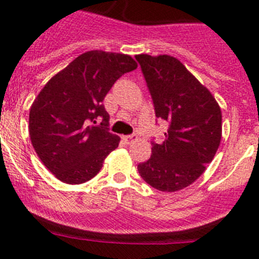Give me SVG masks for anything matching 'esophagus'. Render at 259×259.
I'll list each match as a JSON object with an SVG mask.
<instances>
[{"instance_id":"34e87169","label":"esophagus","mask_w":259,"mask_h":259,"mask_svg":"<svg viewBox=\"0 0 259 259\" xmlns=\"http://www.w3.org/2000/svg\"><path fill=\"white\" fill-rule=\"evenodd\" d=\"M123 140L125 141V144H131L136 140V135H127V136H123Z\"/></svg>"}]
</instances>
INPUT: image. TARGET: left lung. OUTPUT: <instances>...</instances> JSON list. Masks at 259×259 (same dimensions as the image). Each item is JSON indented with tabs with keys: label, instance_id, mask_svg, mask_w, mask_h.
<instances>
[{
	"label": "left lung",
	"instance_id": "8db88e82",
	"mask_svg": "<svg viewBox=\"0 0 259 259\" xmlns=\"http://www.w3.org/2000/svg\"><path fill=\"white\" fill-rule=\"evenodd\" d=\"M155 116L168 122L161 144L137 166L153 188L175 192L197 180L212 161L222 139V111L206 87L171 56L139 54Z\"/></svg>",
	"mask_w": 259,
	"mask_h": 259
}]
</instances>
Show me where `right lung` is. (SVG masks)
Masks as SVG:
<instances>
[{
	"instance_id": "1",
	"label": "right lung",
	"mask_w": 259,
	"mask_h": 259,
	"mask_svg": "<svg viewBox=\"0 0 259 259\" xmlns=\"http://www.w3.org/2000/svg\"><path fill=\"white\" fill-rule=\"evenodd\" d=\"M130 56L87 52L45 84L29 110V137L41 162L57 179L81 184L95 178L119 139L109 131L105 96L134 71Z\"/></svg>"
}]
</instances>
